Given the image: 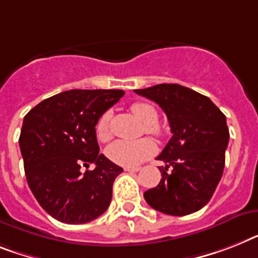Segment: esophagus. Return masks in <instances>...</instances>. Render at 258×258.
Masks as SVG:
<instances>
[{
  "label": "esophagus",
  "instance_id": "obj_1",
  "mask_svg": "<svg viewBox=\"0 0 258 258\" xmlns=\"http://www.w3.org/2000/svg\"><path fill=\"white\" fill-rule=\"evenodd\" d=\"M125 171H131V172H137L141 170V167L140 166H125L124 167Z\"/></svg>",
  "mask_w": 258,
  "mask_h": 258
}]
</instances>
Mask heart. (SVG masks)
<instances>
[{
  "instance_id": "heart-1",
  "label": "heart",
  "mask_w": 258,
  "mask_h": 258,
  "mask_svg": "<svg viewBox=\"0 0 258 258\" xmlns=\"http://www.w3.org/2000/svg\"><path fill=\"white\" fill-rule=\"evenodd\" d=\"M133 113L146 125V131L149 133L161 136L162 129L158 124H155L158 120V112L155 106L150 103H134L132 105ZM110 112H105L100 117L96 125V134L100 141H108L110 138L109 131ZM155 153V144L149 138H141L136 141H127V140H117L113 144H110L106 148V155L112 162L122 166H134L144 162L145 159L150 158Z\"/></svg>"
}]
</instances>
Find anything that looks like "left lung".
<instances>
[{
	"mask_svg": "<svg viewBox=\"0 0 258 258\" xmlns=\"http://www.w3.org/2000/svg\"><path fill=\"white\" fill-rule=\"evenodd\" d=\"M134 92L162 108L172 133L157 157L166 163L159 167L162 179L144 194L145 201L172 216L197 212L210 202L223 175L229 141L227 118L207 96L179 84H157Z\"/></svg>",
	"mask_w": 258,
	"mask_h": 258,
	"instance_id": "obj_1",
	"label": "left lung"
}]
</instances>
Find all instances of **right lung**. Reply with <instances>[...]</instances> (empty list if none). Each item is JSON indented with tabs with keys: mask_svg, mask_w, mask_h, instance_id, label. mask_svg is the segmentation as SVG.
Returning a JSON list of instances; mask_svg holds the SVG:
<instances>
[{
	"mask_svg": "<svg viewBox=\"0 0 258 258\" xmlns=\"http://www.w3.org/2000/svg\"><path fill=\"white\" fill-rule=\"evenodd\" d=\"M121 89H71L51 96L23 118L19 148L26 179L48 215L67 224H84L103 215L122 172L104 154L96 124L124 96ZM95 165L81 171L83 165Z\"/></svg>",
	"mask_w": 258,
	"mask_h": 258,
	"instance_id": "obj_1",
	"label": "right lung"
}]
</instances>
